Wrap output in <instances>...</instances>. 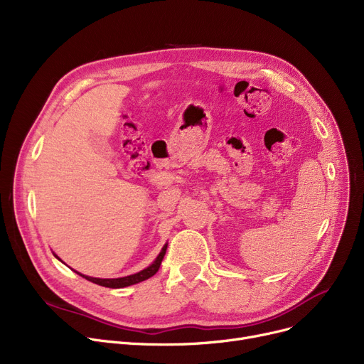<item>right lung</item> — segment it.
Masks as SVG:
<instances>
[{"label": "right lung", "instance_id": "right-lung-1", "mask_svg": "<svg viewBox=\"0 0 364 364\" xmlns=\"http://www.w3.org/2000/svg\"><path fill=\"white\" fill-rule=\"evenodd\" d=\"M165 252H166V245L162 247V251H161V254L158 255V258H156L155 261H153V264L149 265L147 269L141 270L140 273L127 276V277H119V279H97V277H88V276L80 274L78 272H76V273H78V274L82 276V277H85L87 280L95 283V284L105 286V288H113V289H117V288H125V286L140 283V282H143V280L151 277L153 274H156L158 270H159V267H161V262H162V259H164V257H165Z\"/></svg>", "mask_w": 364, "mask_h": 364}]
</instances>
